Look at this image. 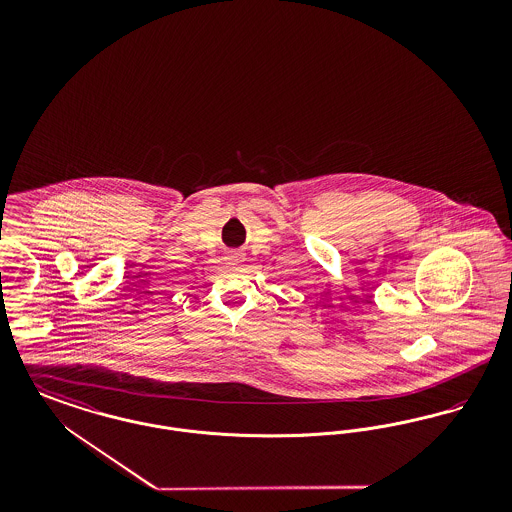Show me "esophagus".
I'll return each mask as SVG.
<instances>
[{
    "mask_svg": "<svg viewBox=\"0 0 512 512\" xmlns=\"http://www.w3.org/2000/svg\"><path fill=\"white\" fill-rule=\"evenodd\" d=\"M228 259L240 261V259H242V253H240V251H230V253H228Z\"/></svg>",
    "mask_w": 512,
    "mask_h": 512,
    "instance_id": "34e87169",
    "label": "esophagus"
}]
</instances>
